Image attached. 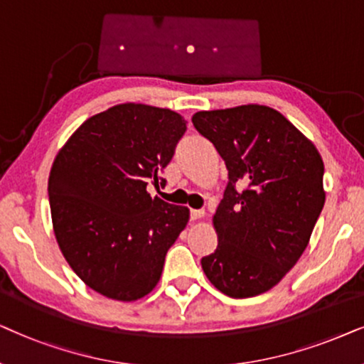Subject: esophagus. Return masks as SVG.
I'll return each instance as SVG.
<instances>
[{
	"mask_svg": "<svg viewBox=\"0 0 364 364\" xmlns=\"http://www.w3.org/2000/svg\"><path fill=\"white\" fill-rule=\"evenodd\" d=\"M206 216V211L205 210H191V220L193 221H198V220H203V218Z\"/></svg>",
	"mask_w": 364,
	"mask_h": 364,
	"instance_id": "esophagus-1",
	"label": "esophagus"
}]
</instances>
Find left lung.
Instances as JSON below:
<instances>
[{
  "label": "left lung",
  "mask_w": 364,
  "mask_h": 364,
  "mask_svg": "<svg viewBox=\"0 0 364 364\" xmlns=\"http://www.w3.org/2000/svg\"><path fill=\"white\" fill-rule=\"evenodd\" d=\"M191 121L230 179L213 216L218 246L201 259L203 271L226 296H258L306 250L326 198L321 154L269 106L198 111Z\"/></svg>",
  "instance_id": "obj_1"
}]
</instances>
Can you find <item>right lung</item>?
I'll return each instance as SVG.
<instances>
[{
    "mask_svg": "<svg viewBox=\"0 0 364 364\" xmlns=\"http://www.w3.org/2000/svg\"><path fill=\"white\" fill-rule=\"evenodd\" d=\"M185 132L171 109L123 103L86 119L58 151L48 179L53 230L68 264L96 293L136 301L161 278L190 210L151 198L146 186L158 185Z\"/></svg>",
    "mask_w": 364,
    "mask_h": 364,
    "instance_id": "add662e5",
    "label": "right lung"
}]
</instances>
